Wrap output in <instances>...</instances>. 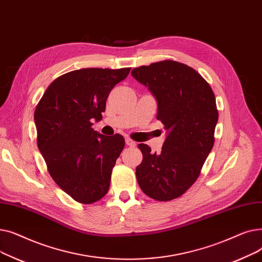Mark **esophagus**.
<instances>
[{
	"label": "esophagus",
	"instance_id": "obj_1",
	"mask_svg": "<svg viewBox=\"0 0 262 262\" xmlns=\"http://www.w3.org/2000/svg\"><path fill=\"white\" fill-rule=\"evenodd\" d=\"M125 142H126V144H127L128 146H130V147H135V146L137 145V143H136L134 140L129 139V138H127V139L125 140Z\"/></svg>",
	"mask_w": 262,
	"mask_h": 262
}]
</instances>
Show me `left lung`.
<instances>
[{
  "label": "left lung",
  "instance_id": "8db88e82",
  "mask_svg": "<svg viewBox=\"0 0 262 262\" xmlns=\"http://www.w3.org/2000/svg\"><path fill=\"white\" fill-rule=\"evenodd\" d=\"M135 79L157 101V119L167 130L160 153L139 144V187L156 201L180 198L194 184L214 143L219 113L209 84L187 64L164 60L135 68Z\"/></svg>",
  "mask_w": 262,
  "mask_h": 262
}]
</instances>
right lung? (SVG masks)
<instances>
[{
    "label": "right lung",
    "mask_w": 262,
    "mask_h": 262,
    "mask_svg": "<svg viewBox=\"0 0 262 262\" xmlns=\"http://www.w3.org/2000/svg\"><path fill=\"white\" fill-rule=\"evenodd\" d=\"M130 68H87L55 79L38 103L34 120L37 144L48 171L76 202L92 204L109 189L112 171L124 148V138L94 130L102 120L110 91Z\"/></svg>",
    "instance_id": "obj_1"
}]
</instances>
